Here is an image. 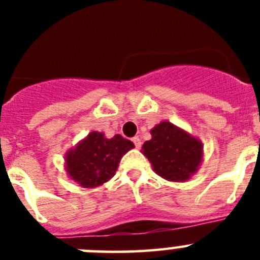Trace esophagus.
Wrapping results in <instances>:
<instances>
[{
	"instance_id": "obj_1",
	"label": "esophagus",
	"mask_w": 260,
	"mask_h": 260,
	"mask_svg": "<svg viewBox=\"0 0 260 260\" xmlns=\"http://www.w3.org/2000/svg\"><path fill=\"white\" fill-rule=\"evenodd\" d=\"M133 142H134V144H135V147H137V148H141V147H142L141 138H139V137H134V138H133Z\"/></svg>"
}]
</instances>
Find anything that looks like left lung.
<instances>
[{
	"instance_id": "1",
	"label": "left lung",
	"mask_w": 260,
	"mask_h": 260,
	"mask_svg": "<svg viewBox=\"0 0 260 260\" xmlns=\"http://www.w3.org/2000/svg\"><path fill=\"white\" fill-rule=\"evenodd\" d=\"M152 139L143 144V155L153 171L174 182L189 180L202 162V143L171 122H161L151 130Z\"/></svg>"
}]
</instances>
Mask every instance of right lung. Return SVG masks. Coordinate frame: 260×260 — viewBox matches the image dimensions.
Wrapping results in <instances>:
<instances>
[{
	"label": "right lung",
	"instance_id": "add662e5",
	"mask_svg": "<svg viewBox=\"0 0 260 260\" xmlns=\"http://www.w3.org/2000/svg\"><path fill=\"white\" fill-rule=\"evenodd\" d=\"M132 148L133 142L119 134L107 139L103 133L92 132L66 153V171L83 187H96L114 176L121 157Z\"/></svg>",
	"mask_w": 260,
	"mask_h": 260
}]
</instances>
